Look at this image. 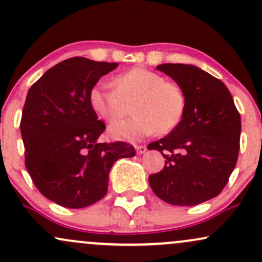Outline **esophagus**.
Segmentation results:
<instances>
[{"mask_svg": "<svg viewBox=\"0 0 262 262\" xmlns=\"http://www.w3.org/2000/svg\"><path fill=\"white\" fill-rule=\"evenodd\" d=\"M135 150H137L138 154L141 155V154H145L146 150L148 149H146V146H144V145H137L135 146Z\"/></svg>", "mask_w": 262, "mask_h": 262, "instance_id": "obj_1", "label": "esophagus"}]
</instances>
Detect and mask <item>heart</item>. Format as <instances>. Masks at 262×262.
I'll use <instances>...</instances> for the list:
<instances>
[{
	"label": "heart",
	"mask_w": 262,
	"mask_h": 262,
	"mask_svg": "<svg viewBox=\"0 0 262 262\" xmlns=\"http://www.w3.org/2000/svg\"><path fill=\"white\" fill-rule=\"evenodd\" d=\"M113 90L96 85L89 101L93 112L107 122L117 121L132 103L134 114L125 121L114 122L108 135L116 140L138 141L154 134L170 133L181 122L186 108L185 92L162 75L144 68H134L112 80Z\"/></svg>",
	"instance_id": "1"
}]
</instances>
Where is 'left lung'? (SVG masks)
I'll return each mask as SVG.
<instances>
[{"mask_svg":"<svg viewBox=\"0 0 262 262\" xmlns=\"http://www.w3.org/2000/svg\"><path fill=\"white\" fill-rule=\"evenodd\" d=\"M185 92L180 124L148 149L166 159L149 185L164 202L196 206L218 196L227 185L239 155L242 121L229 90L202 69L187 64H161Z\"/></svg>","mask_w":262,"mask_h":262,"instance_id":"1","label":"left lung"}]
</instances>
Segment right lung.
Wrapping results in <instances>:
<instances>
[{"label": "right lung", "instance_id": "right-lung-1", "mask_svg": "<svg viewBox=\"0 0 262 262\" xmlns=\"http://www.w3.org/2000/svg\"><path fill=\"white\" fill-rule=\"evenodd\" d=\"M117 66L66 59L27 93L20 121L26 167L40 193L59 206L77 209L98 202L114 162L135 155L123 141L98 143L106 127L89 101L92 87Z\"/></svg>", "mask_w": 262, "mask_h": 262}]
</instances>
